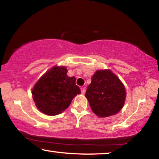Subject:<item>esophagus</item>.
Listing matches in <instances>:
<instances>
[{
    "mask_svg": "<svg viewBox=\"0 0 159 159\" xmlns=\"http://www.w3.org/2000/svg\"><path fill=\"white\" fill-rule=\"evenodd\" d=\"M80 90H81L82 94H85V88H80Z\"/></svg>",
    "mask_w": 159,
    "mask_h": 159,
    "instance_id": "obj_1",
    "label": "esophagus"
}]
</instances>
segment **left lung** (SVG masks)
I'll return each instance as SVG.
<instances>
[{"label": "left lung", "mask_w": 159, "mask_h": 159, "mask_svg": "<svg viewBox=\"0 0 159 159\" xmlns=\"http://www.w3.org/2000/svg\"><path fill=\"white\" fill-rule=\"evenodd\" d=\"M91 109L99 117H108L120 111L124 105V85L109 69L98 70L92 76L86 90Z\"/></svg>", "instance_id": "8db88e82"}]
</instances>
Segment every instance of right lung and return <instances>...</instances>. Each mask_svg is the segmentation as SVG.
<instances>
[{
  "label": "right lung",
  "mask_w": 159,
  "mask_h": 159,
  "mask_svg": "<svg viewBox=\"0 0 159 159\" xmlns=\"http://www.w3.org/2000/svg\"><path fill=\"white\" fill-rule=\"evenodd\" d=\"M66 74L65 66H55L35 84L31 93L39 111L49 116L60 114L80 94L75 77H69Z\"/></svg>",
  "instance_id": "right-lung-1"
}]
</instances>
